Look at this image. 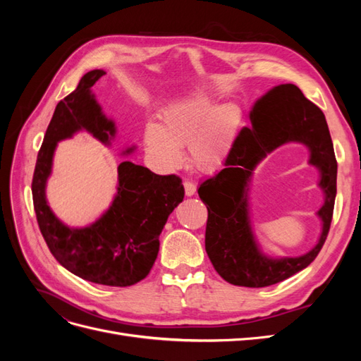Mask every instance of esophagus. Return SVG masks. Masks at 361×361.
Segmentation results:
<instances>
[{"label": "esophagus", "instance_id": "esophagus-1", "mask_svg": "<svg viewBox=\"0 0 361 361\" xmlns=\"http://www.w3.org/2000/svg\"><path fill=\"white\" fill-rule=\"evenodd\" d=\"M183 187H185V194H187V195H194V192H195V183L194 182L187 179V180L183 182Z\"/></svg>", "mask_w": 361, "mask_h": 361}]
</instances>
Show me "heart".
<instances>
[{"mask_svg":"<svg viewBox=\"0 0 361 361\" xmlns=\"http://www.w3.org/2000/svg\"><path fill=\"white\" fill-rule=\"evenodd\" d=\"M243 125V111L235 104L215 106L209 97L194 96L162 113V128H146V145L161 164L176 169L182 162L179 147L188 146L195 167L211 171L221 166Z\"/></svg>","mask_w":361,"mask_h":361,"instance_id":"1","label":"heart"}]
</instances>
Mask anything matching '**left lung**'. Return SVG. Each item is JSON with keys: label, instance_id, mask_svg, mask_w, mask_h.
<instances>
[{"label": "left lung", "instance_id": "1", "mask_svg": "<svg viewBox=\"0 0 361 361\" xmlns=\"http://www.w3.org/2000/svg\"><path fill=\"white\" fill-rule=\"evenodd\" d=\"M300 140L312 152L311 163L322 170L326 203L319 214L324 227L319 245L300 258L268 259L259 255L246 212L247 182L255 164L268 151ZM224 169L200 183L207 209L204 248L215 271L236 286L265 288L297 274L319 255L330 232L336 200L337 161L329 125L319 106L293 84L267 93L251 111V126L239 130Z\"/></svg>", "mask_w": 361, "mask_h": 361}]
</instances>
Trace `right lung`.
<instances>
[{
    "mask_svg": "<svg viewBox=\"0 0 361 361\" xmlns=\"http://www.w3.org/2000/svg\"><path fill=\"white\" fill-rule=\"evenodd\" d=\"M105 72L99 69L87 72L78 87L57 104L37 154L31 182L32 204L40 233L60 265L97 285L125 288L143 280L154 267L164 224L183 200L185 190L176 174L161 176L125 161L117 169L116 199L101 220L85 228H69L51 212L45 183L57 141L80 129H87L104 143L114 135V123L105 118L90 94V87Z\"/></svg>",
    "mask_w": 361,
    "mask_h": 361,
    "instance_id": "obj_1",
    "label": "right lung"
}]
</instances>
